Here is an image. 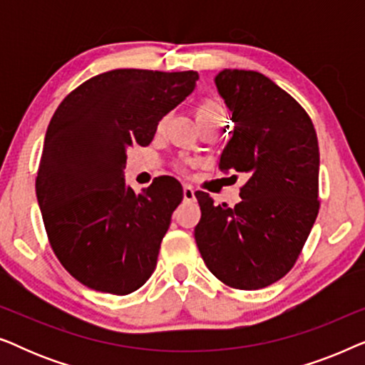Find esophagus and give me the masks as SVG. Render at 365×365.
Masks as SVG:
<instances>
[{
  "mask_svg": "<svg viewBox=\"0 0 365 365\" xmlns=\"http://www.w3.org/2000/svg\"><path fill=\"white\" fill-rule=\"evenodd\" d=\"M182 196H184V201H194L196 199V191L189 186V184H184L182 186Z\"/></svg>",
  "mask_w": 365,
  "mask_h": 365,
  "instance_id": "1",
  "label": "esophagus"
}]
</instances>
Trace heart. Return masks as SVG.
<instances>
[{
  "instance_id": "heart-1",
  "label": "heart",
  "mask_w": 365,
  "mask_h": 365,
  "mask_svg": "<svg viewBox=\"0 0 365 365\" xmlns=\"http://www.w3.org/2000/svg\"><path fill=\"white\" fill-rule=\"evenodd\" d=\"M196 118L199 126L206 123H224V109L221 106V103L216 101L212 98H206L202 99L201 103L196 106Z\"/></svg>"
}]
</instances>
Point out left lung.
Returning <instances> with one entry per match:
<instances>
[{"label": "left lung", "mask_w": 365, "mask_h": 365, "mask_svg": "<svg viewBox=\"0 0 365 365\" xmlns=\"http://www.w3.org/2000/svg\"><path fill=\"white\" fill-rule=\"evenodd\" d=\"M216 86L234 123L219 168L247 181L234 207L196 192L194 237L219 281L254 291L291 271L316 222L317 134L306 109L261 73L224 69Z\"/></svg>", "instance_id": "left-lung-1"}]
</instances>
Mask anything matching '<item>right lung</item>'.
<instances>
[{
	"instance_id": "1",
	"label": "right lung",
	"mask_w": 365,
	"mask_h": 365,
	"mask_svg": "<svg viewBox=\"0 0 365 365\" xmlns=\"http://www.w3.org/2000/svg\"><path fill=\"white\" fill-rule=\"evenodd\" d=\"M197 79L196 71L113 69L79 84L53 114L36 197L53 252L86 287L126 296L154 272L182 187L171 176L141 194L126 187V149L148 146Z\"/></svg>"
}]
</instances>
